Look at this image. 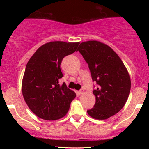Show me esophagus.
I'll return each instance as SVG.
<instances>
[{
  "label": "esophagus",
  "instance_id": "obj_1",
  "mask_svg": "<svg viewBox=\"0 0 149 149\" xmlns=\"http://www.w3.org/2000/svg\"><path fill=\"white\" fill-rule=\"evenodd\" d=\"M78 93H79V94H84V89H81L80 91H78Z\"/></svg>",
  "mask_w": 149,
  "mask_h": 149
}]
</instances>
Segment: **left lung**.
Masks as SVG:
<instances>
[{
    "label": "left lung",
    "instance_id": "8db88e82",
    "mask_svg": "<svg viewBox=\"0 0 149 149\" xmlns=\"http://www.w3.org/2000/svg\"><path fill=\"white\" fill-rule=\"evenodd\" d=\"M88 63L93 81L97 87L94 107L87 110L97 120H106L115 115L127 102L131 81L127 68L118 54L101 42H81L77 49Z\"/></svg>",
    "mask_w": 149,
    "mask_h": 149
}]
</instances>
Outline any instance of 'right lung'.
<instances>
[{
    "instance_id": "1",
    "label": "right lung",
    "mask_w": 149,
    "mask_h": 149,
    "mask_svg": "<svg viewBox=\"0 0 149 149\" xmlns=\"http://www.w3.org/2000/svg\"><path fill=\"white\" fill-rule=\"evenodd\" d=\"M79 42L55 41L37 49L26 64L22 80V94L31 112L46 120L61 119L68 112L76 93L65 84L61 64L65 56L73 53Z\"/></svg>"
}]
</instances>
